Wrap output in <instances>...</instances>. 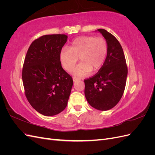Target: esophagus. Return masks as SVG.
Here are the masks:
<instances>
[{
    "instance_id": "1",
    "label": "esophagus",
    "mask_w": 155,
    "mask_h": 155,
    "mask_svg": "<svg viewBox=\"0 0 155 155\" xmlns=\"http://www.w3.org/2000/svg\"><path fill=\"white\" fill-rule=\"evenodd\" d=\"M72 79H73V81H76V80H78V78H76V77H73Z\"/></svg>"
}]
</instances>
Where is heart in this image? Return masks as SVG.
I'll list each match as a JSON object with an SVG mask.
<instances>
[{
  "label": "heart",
  "mask_w": 155,
  "mask_h": 155,
  "mask_svg": "<svg viewBox=\"0 0 155 155\" xmlns=\"http://www.w3.org/2000/svg\"><path fill=\"white\" fill-rule=\"evenodd\" d=\"M108 52L106 40L101 37L81 36L72 41L68 49L63 48L59 54V59L63 68L71 71L81 60L72 74L78 77L85 76L93 69L99 70L104 64Z\"/></svg>",
  "instance_id": "obj_1"
}]
</instances>
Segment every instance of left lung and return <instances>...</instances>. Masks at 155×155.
Returning <instances> with one entry per match:
<instances>
[{
  "label": "left lung",
  "mask_w": 155,
  "mask_h": 155,
  "mask_svg": "<svg viewBox=\"0 0 155 155\" xmlns=\"http://www.w3.org/2000/svg\"><path fill=\"white\" fill-rule=\"evenodd\" d=\"M108 45L104 64L94 76L85 79V95L92 107L107 110L122 97L127 76V66L122 47L116 37L104 29H98Z\"/></svg>",
  "instance_id": "left-lung-1"
}]
</instances>
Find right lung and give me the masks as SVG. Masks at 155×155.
<instances>
[{"label": "right lung", "mask_w": 155, "mask_h": 155, "mask_svg": "<svg viewBox=\"0 0 155 155\" xmlns=\"http://www.w3.org/2000/svg\"><path fill=\"white\" fill-rule=\"evenodd\" d=\"M67 38L64 34L41 36L32 42L26 55L22 72L25 95L31 107L45 116L62 112L71 92L72 78L59 59Z\"/></svg>", "instance_id": "right-lung-1"}]
</instances>
